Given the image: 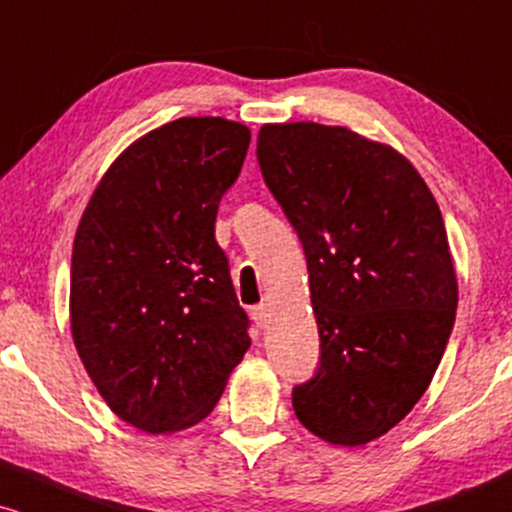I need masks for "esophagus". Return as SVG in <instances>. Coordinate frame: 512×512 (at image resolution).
I'll list each match as a JSON object with an SVG mask.
<instances>
[{
    "instance_id": "34e87169",
    "label": "esophagus",
    "mask_w": 512,
    "mask_h": 512,
    "mask_svg": "<svg viewBox=\"0 0 512 512\" xmlns=\"http://www.w3.org/2000/svg\"><path fill=\"white\" fill-rule=\"evenodd\" d=\"M250 315H252V320H255L257 327H267V322H269V303L252 305Z\"/></svg>"
}]
</instances>
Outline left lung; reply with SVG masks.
<instances>
[{
    "label": "left lung",
    "instance_id": "left-lung-1",
    "mask_svg": "<svg viewBox=\"0 0 512 512\" xmlns=\"http://www.w3.org/2000/svg\"><path fill=\"white\" fill-rule=\"evenodd\" d=\"M262 178L296 228L320 332L293 411L334 445H366L419 402L448 346L457 276L443 216L392 146L317 122L264 125Z\"/></svg>",
    "mask_w": 512,
    "mask_h": 512
}]
</instances>
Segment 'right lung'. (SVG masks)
<instances>
[{"label":"right lung","mask_w":512,"mask_h":512,"mask_svg":"<svg viewBox=\"0 0 512 512\" xmlns=\"http://www.w3.org/2000/svg\"><path fill=\"white\" fill-rule=\"evenodd\" d=\"M250 129L180 117L115 158L76 228L72 337L108 407L144 433L207 419L250 349L214 238Z\"/></svg>","instance_id":"right-lung-1"}]
</instances>
